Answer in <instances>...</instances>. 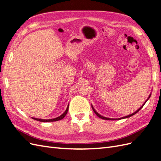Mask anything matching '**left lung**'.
I'll list each match as a JSON object with an SVG mask.
<instances>
[{
  "label": "left lung",
  "instance_id": "8db88e82",
  "mask_svg": "<svg viewBox=\"0 0 161 161\" xmlns=\"http://www.w3.org/2000/svg\"><path fill=\"white\" fill-rule=\"evenodd\" d=\"M150 96H151V93L149 95V96H148V99L146 100V101L144 102V104L140 107V108L138 109V110H136L135 112H134V113H132V114H130V115H126V116H124V117H122V118H106V117H104V116H103V115H100L98 112H97V111L94 109V108H93V106H92V105H91V107H92V110H93V111L95 112V114L99 117V118H100L101 119H106V120H119V119H125V118H130V117H131V116H132V115H135L136 113H138V112L142 108V107L144 105V104L147 103V101L150 99Z\"/></svg>",
  "mask_w": 161,
  "mask_h": 161
}]
</instances>
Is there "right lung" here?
Wrapping results in <instances>:
<instances>
[{
    "label": "right lung",
    "mask_w": 161,
    "mask_h": 161,
    "mask_svg": "<svg viewBox=\"0 0 161 161\" xmlns=\"http://www.w3.org/2000/svg\"><path fill=\"white\" fill-rule=\"evenodd\" d=\"M69 104L67 106V108L66 109V111L63 113L61 115L57 117L56 118H53V119H38V118H31L32 119L39 121H42V122H51V121H58V120H60L62 119H63L66 116V114L68 113V110H69Z\"/></svg>",
    "instance_id": "1"
}]
</instances>
